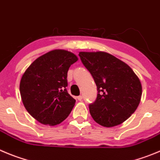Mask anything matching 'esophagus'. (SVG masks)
Here are the masks:
<instances>
[{
  "label": "esophagus",
  "instance_id": "obj_1",
  "mask_svg": "<svg viewBox=\"0 0 160 160\" xmlns=\"http://www.w3.org/2000/svg\"><path fill=\"white\" fill-rule=\"evenodd\" d=\"M82 98H83V97H82V96H78V97H77V99H78V100H80V101H81V100H82Z\"/></svg>",
  "mask_w": 160,
  "mask_h": 160
}]
</instances>
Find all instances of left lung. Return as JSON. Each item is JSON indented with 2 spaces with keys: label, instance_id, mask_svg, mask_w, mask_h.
I'll use <instances>...</instances> for the list:
<instances>
[{
  "label": "left lung",
  "instance_id": "obj_1",
  "mask_svg": "<svg viewBox=\"0 0 160 160\" xmlns=\"http://www.w3.org/2000/svg\"><path fill=\"white\" fill-rule=\"evenodd\" d=\"M83 65L97 87L89 112L96 122L105 127L121 124L131 116L140 104L141 82L126 63L104 52H80Z\"/></svg>",
  "mask_w": 160,
  "mask_h": 160
}]
</instances>
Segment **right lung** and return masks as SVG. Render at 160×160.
<instances>
[{
  "label": "right lung",
  "mask_w": 160,
  "mask_h": 160,
  "mask_svg": "<svg viewBox=\"0 0 160 160\" xmlns=\"http://www.w3.org/2000/svg\"><path fill=\"white\" fill-rule=\"evenodd\" d=\"M78 57L63 49L36 59L22 74L19 84L22 104L39 122L56 126L66 119L75 104L67 91L68 71Z\"/></svg>",
  "instance_id": "right-lung-1"
}]
</instances>
